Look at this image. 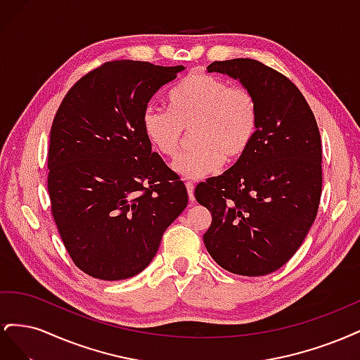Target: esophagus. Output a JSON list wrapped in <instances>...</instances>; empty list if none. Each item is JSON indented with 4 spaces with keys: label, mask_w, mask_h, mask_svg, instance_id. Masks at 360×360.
<instances>
[{
    "label": "esophagus",
    "mask_w": 360,
    "mask_h": 360,
    "mask_svg": "<svg viewBox=\"0 0 360 360\" xmlns=\"http://www.w3.org/2000/svg\"><path fill=\"white\" fill-rule=\"evenodd\" d=\"M186 189H188V195H189V201H191V202H193V201H195V197H193L195 186H193V183L188 181V183H186Z\"/></svg>",
    "instance_id": "obj_1"
}]
</instances>
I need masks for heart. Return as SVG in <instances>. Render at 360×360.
I'll list each match as a JSON object with an SVG mask.
<instances>
[{
    "instance_id": "heart-1",
    "label": "heart",
    "mask_w": 360,
    "mask_h": 360,
    "mask_svg": "<svg viewBox=\"0 0 360 360\" xmlns=\"http://www.w3.org/2000/svg\"><path fill=\"white\" fill-rule=\"evenodd\" d=\"M169 111L147 106L141 127L148 144L163 158H176L184 129H192L195 147L174 162L172 169L189 180H200L225 160L240 159L258 127V106L245 86H231L217 76L193 72L169 91Z\"/></svg>"
}]
</instances>
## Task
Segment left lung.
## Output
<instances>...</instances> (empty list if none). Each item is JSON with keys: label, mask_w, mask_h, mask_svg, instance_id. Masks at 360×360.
Segmentation results:
<instances>
[{"label": "left lung", "mask_w": 360, "mask_h": 360, "mask_svg": "<svg viewBox=\"0 0 360 360\" xmlns=\"http://www.w3.org/2000/svg\"><path fill=\"white\" fill-rule=\"evenodd\" d=\"M254 94L258 127L246 153L195 198L212 213L204 245L222 269L263 276L296 254L321 197V138L303 94L284 75L250 58L214 61Z\"/></svg>", "instance_id": "1"}]
</instances>
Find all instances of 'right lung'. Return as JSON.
I'll list each match as a JSON object with an SVG mask.
<instances>
[{
    "instance_id": "1",
    "label": "right lung",
    "mask_w": 360,
    "mask_h": 360,
    "mask_svg": "<svg viewBox=\"0 0 360 360\" xmlns=\"http://www.w3.org/2000/svg\"><path fill=\"white\" fill-rule=\"evenodd\" d=\"M183 66L117 60L76 82L51 127V210L76 267L103 281L127 279L156 255L188 205L186 186L151 146L141 117Z\"/></svg>"
}]
</instances>
